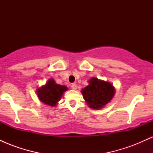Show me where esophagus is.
I'll return each instance as SVG.
<instances>
[{"mask_svg":"<svg viewBox=\"0 0 153 153\" xmlns=\"http://www.w3.org/2000/svg\"><path fill=\"white\" fill-rule=\"evenodd\" d=\"M71 88L73 89V90H76V89H77V85L75 83H73L71 85Z\"/></svg>","mask_w":153,"mask_h":153,"instance_id":"1","label":"esophagus"}]
</instances>
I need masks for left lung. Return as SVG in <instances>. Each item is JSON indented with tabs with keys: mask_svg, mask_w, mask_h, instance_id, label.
Wrapping results in <instances>:
<instances>
[{
	"mask_svg": "<svg viewBox=\"0 0 153 153\" xmlns=\"http://www.w3.org/2000/svg\"><path fill=\"white\" fill-rule=\"evenodd\" d=\"M88 83V85L82 89L81 93L90 108L100 109L113 99L115 88L110 82L91 78Z\"/></svg>",
	"mask_w": 153,
	"mask_h": 153,
	"instance_id": "obj_1",
	"label": "left lung"
}]
</instances>
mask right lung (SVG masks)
<instances>
[{"label":"right lung","mask_w":153,"mask_h":153,"mask_svg":"<svg viewBox=\"0 0 153 153\" xmlns=\"http://www.w3.org/2000/svg\"><path fill=\"white\" fill-rule=\"evenodd\" d=\"M68 90L65 85H58L52 78L49 79L45 85L36 90L38 98L45 104L52 107L55 106L60 100L63 93Z\"/></svg>","instance_id":"add662e5"}]
</instances>
